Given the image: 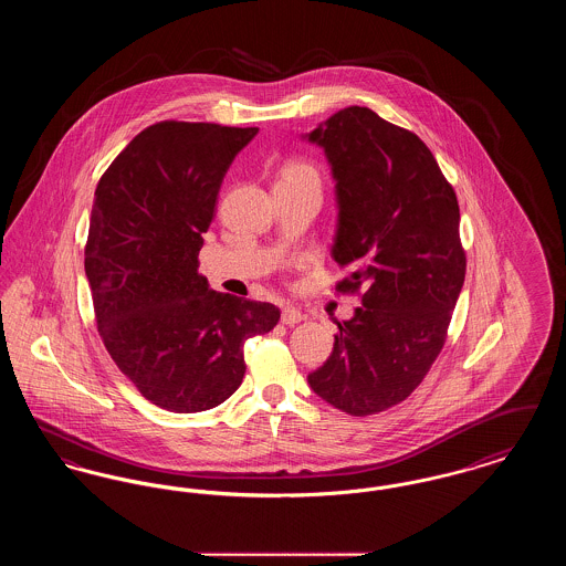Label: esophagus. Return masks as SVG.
<instances>
[{"instance_id":"34e87169","label":"esophagus","mask_w":566,"mask_h":566,"mask_svg":"<svg viewBox=\"0 0 566 566\" xmlns=\"http://www.w3.org/2000/svg\"><path fill=\"white\" fill-rule=\"evenodd\" d=\"M303 321V314L293 307V305H286L282 307V323L286 326H293V324L301 323Z\"/></svg>"}]
</instances>
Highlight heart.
Returning <instances> with one entry per match:
<instances>
[{"instance_id":"1","label":"heart","mask_w":566,"mask_h":566,"mask_svg":"<svg viewBox=\"0 0 566 566\" xmlns=\"http://www.w3.org/2000/svg\"><path fill=\"white\" fill-rule=\"evenodd\" d=\"M284 174H301V176H316L314 167L305 165V163H295V165H289Z\"/></svg>"}]
</instances>
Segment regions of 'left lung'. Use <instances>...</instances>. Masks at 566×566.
<instances>
[{
    "mask_svg": "<svg viewBox=\"0 0 566 566\" xmlns=\"http://www.w3.org/2000/svg\"><path fill=\"white\" fill-rule=\"evenodd\" d=\"M303 137L335 180L331 254L352 270L337 291H360L307 381L326 403L371 416L405 401L446 344L467 270L457 192L427 144L374 109H339Z\"/></svg>",
    "mask_w": 566,
    "mask_h": 566,
    "instance_id": "left-lung-1",
    "label": "left lung"
}]
</instances>
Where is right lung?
<instances>
[{
    "label": "right lung",
    "instance_id": "right-lung-1",
    "mask_svg": "<svg viewBox=\"0 0 566 566\" xmlns=\"http://www.w3.org/2000/svg\"><path fill=\"white\" fill-rule=\"evenodd\" d=\"M256 127L163 120L135 135L102 176L84 248L95 321L116 367L176 413L227 401L243 344L280 321L271 303L216 293L199 273L227 169Z\"/></svg>",
    "mask_w": 566,
    "mask_h": 566
}]
</instances>
